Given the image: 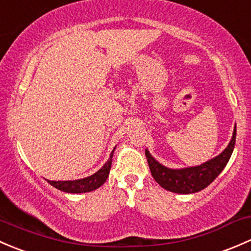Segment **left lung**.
I'll return each mask as SVG.
<instances>
[{"label": "left lung", "instance_id": "left-lung-1", "mask_svg": "<svg viewBox=\"0 0 251 251\" xmlns=\"http://www.w3.org/2000/svg\"><path fill=\"white\" fill-rule=\"evenodd\" d=\"M236 126H234L231 141L220 154L200 165L180 168V169H172L159 163L146 149L145 154L152 176L159 183V186L170 192L180 193V195L200 192L210 185L228 163L236 145Z\"/></svg>", "mask_w": 251, "mask_h": 251}]
</instances>
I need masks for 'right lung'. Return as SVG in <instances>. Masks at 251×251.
I'll return each mask as SVG.
<instances>
[{
  "mask_svg": "<svg viewBox=\"0 0 251 251\" xmlns=\"http://www.w3.org/2000/svg\"><path fill=\"white\" fill-rule=\"evenodd\" d=\"M113 152H115V149L111 152L110 158L107 159L106 163L102 165L97 173L90 175V176L83 177V179L78 180H68V181H50V180H47V181L50 183L51 186L58 188V190L64 191V192L68 193H86L90 192V191L97 190L100 186L104 185L108 177L111 164H112Z\"/></svg>",
  "mask_w": 251,
  "mask_h": 251,
  "instance_id": "obj_1",
  "label": "right lung"
}]
</instances>
